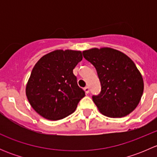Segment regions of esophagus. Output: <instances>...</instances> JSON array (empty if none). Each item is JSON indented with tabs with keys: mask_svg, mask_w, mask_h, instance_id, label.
<instances>
[{
	"mask_svg": "<svg viewBox=\"0 0 157 157\" xmlns=\"http://www.w3.org/2000/svg\"><path fill=\"white\" fill-rule=\"evenodd\" d=\"M84 91L86 94H88V93H90V88H89L88 86H86V87H84Z\"/></svg>",
	"mask_w": 157,
	"mask_h": 157,
	"instance_id": "obj_1",
	"label": "esophagus"
}]
</instances>
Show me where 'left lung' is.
<instances>
[{"label": "left lung", "mask_w": 157, "mask_h": 157, "mask_svg": "<svg viewBox=\"0 0 157 157\" xmlns=\"http://www.w3.org/2000/svg\"><path fill=\"white\" fill-rule=\"evenodd\" d=\"M83 57L97 71L101 92L93 96L99 112L112 118H121L135 109L144 92V80L132 60L111 48L83 51Z\"/></svg>", "instance_id": "left-lung-1"}]
</instances>
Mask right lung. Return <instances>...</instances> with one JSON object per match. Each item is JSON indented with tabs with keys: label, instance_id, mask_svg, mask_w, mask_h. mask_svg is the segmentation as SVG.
<instances>
[{
	"label": "right lung",
	"instance_id": "right-lung-1",
	"mask_svg": "<svg viewBox=\"0 0 157 157\" xmlns=\"http://www.w3.org/2000/svg\"><path fill=\"white\" fill-rule=\"evenodd\" d=\"M80 51L56 50L35 64L26 87L30 105L48 120H60L75 111L85 96L73 70L82 61Z\"/></svg>",
	"mask_w": 157,
	"mask_h": 157
}]
</instances>
